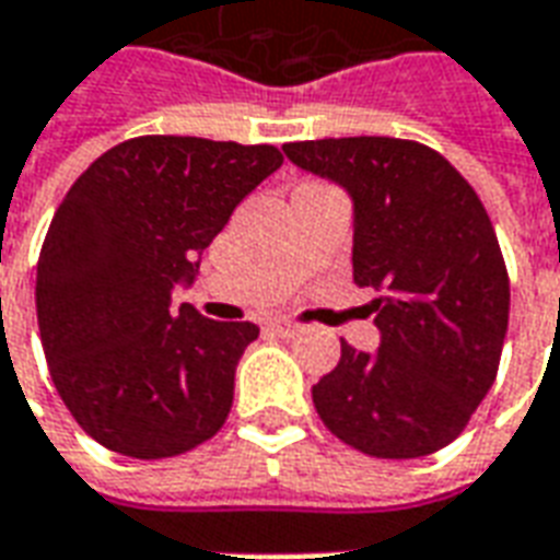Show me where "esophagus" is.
Listing matches in <instances>:
<instances>
[{"label": "esophagus", "instance_id": "obj_1", "mask_svg": "<svg viewBox=\"0 0 560 560\" xmlns=\"http://www.w3.org/2000/svg\"><path fill=\"white\" fill-rule=\"evenodd\" d=\"M268 330H275V334H280V337H295L298 325H292V322H283V319H271L268 322Z\"/></svg>", "mask_w": 560, "mask_h": 560}]
</instances>
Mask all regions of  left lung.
<instances>
[{"label": "left lung", "mask_w": 560, "mask_h": 560, "mask_svg": "<svg viewBox=\"0 0 560 560\" xmlns=\"http://www.w3.org/2000/svg\"><path fill=\"white\" fill-rule=\"evenodd\" d=\"M289 161L354 199V283L382 330L378 352L340 342L313 406L340 442L418 459L468 427L495 382L510 280L487 208L439 151L394 137L285 142Z\"/></svg>", "instance_id": "8db88e82"}]
</instances>
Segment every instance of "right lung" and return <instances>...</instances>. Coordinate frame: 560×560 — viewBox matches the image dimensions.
<instances>
[{
    "label": "right lung",
    "mask_w": 560,
    "mask_h": 560,
    "mask_svg": "<svg viewBox=\"0 0 560 560\" xmlns=\"http://www.w3.org/2000/svg\"><path fill=\"white\" fill-rule=\"evenodd\" d=\"M283 163L277 145L133 137L56 208L38 256V330L59 397L97 444L133 459L194 451L226 423L253 322H214L173 285Z\"/></svg>",
    "instance_id": "right-lung-1"
}]
</instances>
